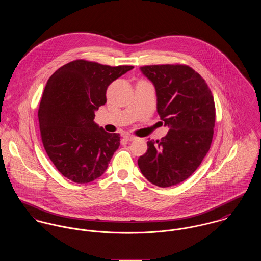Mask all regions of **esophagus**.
Listing matches in <instances>:
<instances>
[{
  "label": "esophagus",
  "mask_w": 261,
  "mask_h": 261,
  "mask_svg": "<svg viewBox=\"0 0 261 261\" xmlns=\"http://www.w3.org/2000/svg\"><path fill=\"white\" fill-rule=\"evenodd\" d=\"M124 139H125L126 141H133V140H135V139H136V137H135V136H133V135L127 134V135H125V136H124Z\"/></svg>",
  "instance_id": "34e87169"
}]
</instances>
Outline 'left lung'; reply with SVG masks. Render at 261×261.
I'll return each mask as SVG.
<instances>
[{"label": "left lung", "instance_id": "1", "mask_svg": "<svg viewBox=\"0 0 261 261\" xmlns=\"http://www.w3.org/2000/svg\"><path fill=\"white\" fill-rule=\"evenodd\" d=\"M157 94V112L170 130L161 140L148 141L138 159L145 178L159 187L181 183L199 167L210 149L215 104L206 81L184 64L140 68Z\"/></svg>", "mask_w": 261, "mask_h": 261}]
</instances>
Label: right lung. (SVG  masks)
Listing matches in <instances>:
<instances>
[{
	"mask_svg": "<svg viewBox=\"0 0 261 261\" xmlns=\"http://www.w3.org/2000/svg\"><path fill=\"white\" fill-rule=\"evenodd\" d=\"M131 69L79 59L49 78L38 111L41 139L59 172L71 181L88 183L106 171L120 135L95 124L94 112L106 103L108 86Z\"/></svg>",
	"mask_w": 261,
	"mask_h": 261,
	"instance_id": "right-lung-1",
	"label": "right lung"
}]
</instances>
